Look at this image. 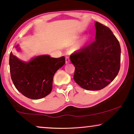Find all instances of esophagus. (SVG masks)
<instances>
[{
  "mask_svg": "<svg viewBox=\"0 0 134 134\" xmlns=\"http://www.w3.org/2000/svg\"><path fill=\"white\" fill-rule=\"evenodd\" d=\"M66 63L68 64L69 63H70V59H69V56H66Z\"/></svg>",
  "mask_w": 134,
  "mask_h": 134,
  "instance_id": "34e87169",
  "label": "esophagus"
}]
</instances>
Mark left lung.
<instances>
[{
    "instance_id": "obj_1",
    "label": "left lung",
    "mask_w": 134,
    "mask_h": 134,
    "mask_svg": "<svg viewBox=\"0 0 134 134\" xmlns=\"http://www.w3.org/2000/svg\"><path fill=\"white\" fill-rule=\"evenodd\" d=\"M95 40L70 55L74 80L87 90H100L114 80L120 69L121 47L109 27L95 23Z\"/></svg>"
}]
</instances>
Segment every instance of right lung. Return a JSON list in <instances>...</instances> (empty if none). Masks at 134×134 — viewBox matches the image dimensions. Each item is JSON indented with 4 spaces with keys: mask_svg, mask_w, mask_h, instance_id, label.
Listing matches in <instances>:
<instances>
[{
    "mask_svg": "<svg viewBox=\"0 0 134 134\" xmlns=\"http://www.w3.org/2000/svg\"><path fill=\"white\" fill-rule=\"evenodd\" d=\"M65 63L64 56L52 58L49 55L38 56L25 63L12 52L9 59L11 78L16 88L32 99L44 98L51 92L55 73Z\"/></svg>",
    "mask_w": 134,
    "mask_h": 134,
    "instance_id": "right-lung-1",
    "label": "right lung"
}]
</instances>
